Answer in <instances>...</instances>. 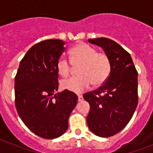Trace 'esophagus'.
I'll return each mask as SVG.
<instances>
[{"label":"esophagus","instance_id":"esophagus-1","mask_svg":"<svg viewBox=\"0 0 153 153\" xmlns=\"http://www.w3.org/2000/svg\"><path fill=\"white\" fill-rule=\"evenodd\" d=\"M82 100H83V97H82V95H78V101H79V102H82Z\"/></svg>","mask_w":153,"mask_h":153}]
</instances>
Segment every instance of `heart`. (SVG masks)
<instances>
[{"instance_id": "1", "label": "heart", "mask_w": 153, "mask_h": 153, "mask_svg": "<svg viewBox=\"0 0 153 153\" xmlns=\"http://www.w3.org/2000/svg\"><path fill=\"white\" fill-rule=\"evenodd\" d=\"M70 61L73 66L79 67V76L64 79L61 82L63 90L80 94L92 83L101 86L106 81L110 73V61L105 53L97 52L94 48L86 44H79L70 51ZM64 58H59L56 63L58 73L62 77L69 76L71 65Z\"/></svg>"}]
</instances>
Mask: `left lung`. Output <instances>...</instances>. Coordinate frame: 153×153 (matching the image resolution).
<instances>
[{
    "label": "left lung",
    "mask_w": 153,
    "mask_h": 153,
    "mask_svg": "<svg viewBox=\"0 0 153 153\" xmlns=\"http://www.w3.org/2000/svg\"><path fill=\"white\" fill-rule=\"evenodd\" d=\"M101 47L110 61V74L103 85L83 95L91 109L86 121L90 130L101 137L119 133L129 122L138 103L137 71L131 55L108 38L89 39Z\"/></svg>",
    "instance_id": "8db88e82"
}]
</instances>
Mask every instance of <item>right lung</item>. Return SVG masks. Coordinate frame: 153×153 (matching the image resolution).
Segmentation results:
<instances>
[{
	"instance_id": "add662e5",
	"label": "right lung",
	"mask_w": 153,
	"mask_h": 153,
	"mask_svg": "<svg viewBox=\"0 0 153 153\" xmlns=\"http://www.w3.org/2000/svg\"><path fill=\"white\" fill-rule=\"evenodd\" d=\"M64 41L48 39L35 44L20 61L15 77L16 108L25 125L45 139L62 136L76 106L75 94L59 89L56 63L65 50Z\"/></svg>"
}]
</instances>
